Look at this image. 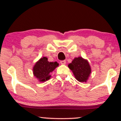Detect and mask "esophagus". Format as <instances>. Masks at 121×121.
<instances>
[{
  "mask_svg": "<svg viewBox=\"0 0 121 121\" xmlns=\"http://www.w3.org/2000/svg\"><path fill=\"white\" fill-rule=\"evenodd\" d=\"M60 63L62 65H65L66 64V61L65 60H61L60 61Z\"/></svg>",
  "mask_w": 121,
  "mask_h": 121,
  "instance_id": "34e87169",
  "label": "esophagus"
}]
</instances>
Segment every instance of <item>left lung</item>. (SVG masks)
<instances>
[{"instance_id":"left-lung-1","label":"left lung","mask_w":121,"mask_h":121,"mask_svg":"<svg viewBox=\"0 0 121 121\" xmlns=\"http://www.w3.org/2000/svg\"><path fill=\"white\" fill-rule=\"evenodd\" d=\"M68 67L73 72L76 80L81 82H86L91 73L89 62L81 57L75 58L68 65Z\"/></svg>"}]
</instances>
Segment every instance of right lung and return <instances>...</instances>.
Returning <instances> with one entry per match:
<instances>
[{
	"mask_svg": "<svg viewBox=\"0 0 121 121\" xmlns=\"http://www.w3.org/2000/svg\"><path fill=\"white\" fill-rule=\"evenodd\" d=\"M58 66L59 64L56 61L49 62L47 57H43L35 65L33 68L34 76L40 81H47L49 80L51 76L49 73L53 71L54 69Z\"/></svg>",
	"mask_w": 121,
	"mask_h": 121,
	"instance_id": "obj_1",
	"label": "right lung"
}]
</instances>
